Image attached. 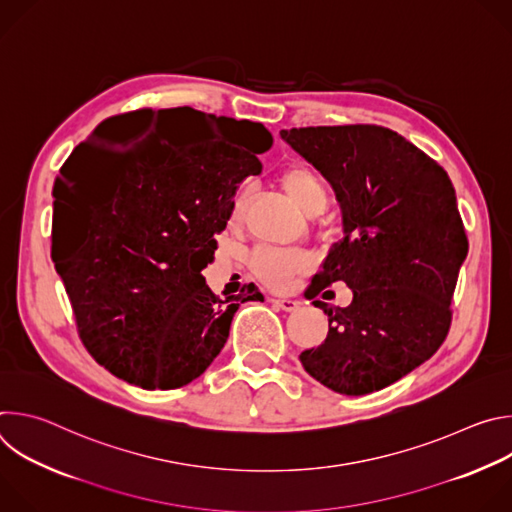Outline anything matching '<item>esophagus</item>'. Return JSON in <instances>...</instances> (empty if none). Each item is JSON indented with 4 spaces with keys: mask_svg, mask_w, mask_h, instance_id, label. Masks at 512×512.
Segmentation results:
<instances>
[{
    "mask_svg": "<svg viewBox=\"0 0 512 512\" xmlns=\"http://www.w3.org/2000/svg\"><path fill=\"white\" fill-rule=\"evenodd\" d=\"M271 304H275L283 312H294L296 308H300V302L291 300V298H271Z\"/></svg>",
    "mask_w": 512,
    "mask_h": 512,
    "instance_id": "esophagus-1",
    "label": "esophagus"
}]
</instances>
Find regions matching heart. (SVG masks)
<instances>
[{"mask_svg": "<svg viewBox=\"0 0 512 512\" xmlns=\"http://www.w3.org/2000/svg\"><path fill=\"white\" fill-rule=\"evenodd\" d=\"M283 186L304 212H312L328 202V188L318 174L308 168H291L283 176ZM245 204V192L237 196L233 204V218H237ZM308 265L306 257L298 253L281 251L275 247H257L251 255V269L259 279L269 285L281 287L296 273L304 271Z\"/></svg>", "mask_w": 512, "mask_h": 512, "instance_id": "heart-1", "label": "heart"}]
</instances>
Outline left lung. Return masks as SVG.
<instances>
[{
	"mask_svg": "<svg viewBox=\"0 0 512 512\" xmlns=\"http://www.w3.org/2000/svg\"><path fill=\"white\" fill-rule=\"evenodd\" d=\"M279 135L332 184L342 208L344 237L306 294L312 300L334 281L352 289L346 308L314 302L328 314V336L300 360L334 393L381 391L448 336L468 255L456 190L440 164L381 125L294 127Z\"/></svg>",
	"mask_w": 512,
	"mask_h": 512,
	"instance_id": "left-lung-1",
	"label": "left lung"
}]
</instances>
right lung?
I'll list each match as a JSON object with an SVG mask.
<instances>
[{"label":"right lung","instance_id":"1","mask_svg":"<svg viewBox=\"0 0 512 512\" xmlns=\"http://www.w3.org/2000/svg\"><path fill=\"white\" fill-rule=\"evenodd\" d=\"M192 124L186 136L111 155L103 136L154 118ZM273 137L253 121L192 107L139 109L103 121L77 145L54 184L52 259L75 310L83 344L111 375L141 389H178L223 350L245 294L214 296L202 269L247 176Z\"/></svg>","mask_w":512,"mask_h":512}]
</instances>
